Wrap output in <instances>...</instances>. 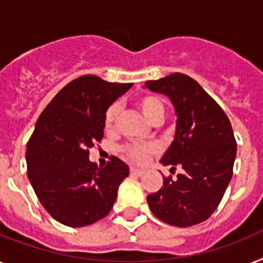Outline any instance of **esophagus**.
I'll list each match as a JSON object with an SVG mask.
<instances>
[{
  "instance_id": "esophagus-1",
  "label": "esophagus",
  "mask_w": 263,
  "mask_h": 263,
  "mask_svg": "<svg viewBox=\"0 0 263 263\" xmlns=\"http://www.w3.org/2000/svg\"><path fill=\"white\" fill-rule=\"evenodd\" d=\"M131 174H134V176H142L143 173H144V170L143 168H139V167H131Z\"/></svg>"
}]
</instances>
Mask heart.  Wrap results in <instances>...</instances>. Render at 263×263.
Instances as JSON below:
<instances>
[{"label":"heart","mask_w":263,"mask_h":263,"mask_svg":"<svg viewBox=\"0 0 263 263\" xmlns=\"http://www.w3.org/2000/svg\"><path fill=\"white\" fill-rule=\"evenodd\" d=\"M138 106L139 109L142 110L143 116L146 117L151 124L155 120H158V119H163L165 105H163V102L158 97L142 96L138 100ZM117 115H119V105L112 104L106 109L105 116H104V127H105L106 131H113L115 129ZM154 151H155V147L151 146V144H128V146L124 147V153L131 158L132 161L138 162V163L146 162L147 158L150 157Z\"/></svg>","instance_id":"b5f03b06"}]
</instances>
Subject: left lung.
Here are the masks:
<instances>
[{
  "label": "left lung",
  "mask_w": 263,
  "mask_h": 263,
  "mask_svg": "<svg viewBox=\"0 0 263 263\" xmlns=\"http://www.w3.org/2000/svg\"><path fill=\"white\" fill-rule=\"evenodd\" d=\"M144 86L166 96L174 106V140L161 163L183 168L176 180L165 177L163 186L148 194L147 202L159 220L191 227L215 212L231 181L236 157L231 123L217 102L185 74L147 81Z\"/></svg>",
  "instance_id": "obj_1"
}]
</instances>
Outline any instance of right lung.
I'll list each match as a JSON object with an SVG mask.
<instances>
[{
	"label": "right lung",
	"mask_w": 263,
	"mask_h": 263,
	"mask_svg": "<svg viewBox=\"0 0 263 263\" xmlns=\"http://www.w3.org/2000/svg\"><path fill=\"white\" fill-rule=\"evenodd\" d=\"M131 86L82 76L67 83L40 115L27 144L28 178L59 223L85 227L110 212L129 167L116 157L97 167L89 148L104 136L106 109Z\"/></svg>",
	"instance_id": "right-lung-1"
}]
</instances>
